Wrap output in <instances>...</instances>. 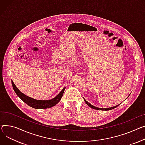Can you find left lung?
Segmentation results:
<instances>
[{"mask_svg": "<svg viewBox=\"0 0 145 145\" xmlns=\"http://www.w3.org/2000/svg\"><path fill=\"white\" fill-rule=\"evenodd\" d=\"M84 101L86 102V103L88 104L90 107L94 109V110H105V111H108V110H112V109H114L115 108H116L118 105L117 106H115V107H111V108H98V107H94V106L92 105L91 104H90L89 103H88V101H87L85 99H84Z\"/></svg>", "mask_w": 145, "mask_h": 145, "instance_id": "1", "label": "left lung"}]
</instances>
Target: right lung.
Instances as JSON below:
<instances>
[{
  "label": "right lung",
  "mask_w": 145,
  "mask_h": 145,
  "mask_svg": "<svg viewBox=\"0 0 145 145\" xmlns=\"http://www.w3.org/2000/svg\"><path fill=\"white\" fill-rule=\"evenodd\" d=\"M12 83L14 91H15V93L18 97L27 105L35 109H45V108H51L53 107V106L55 105L61 100L65 89V88H64L62 90V91L59 93V94L57 96H56V97L53 99H51L50 100H38L32 99L31 97H29L24 94L20 92V91L17 88V87L15 86V84H14L12 80Z\"/></svg>",
  "instance_id": "1"
}]
</instances>
